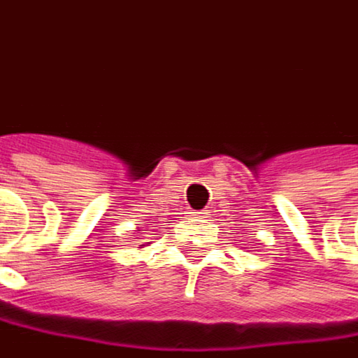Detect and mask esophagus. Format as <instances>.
Listing matches in <instances>:
<instances>
[{
  "label": "esophagus",
  "mask_w": 358,
  "mask_h": 358,
  "mask_svg": "<svg viewBox=\"0 0 358 358\" xmlns=\"http://www.w3.org/2000/svg\"><path fill=\"white\" fill-rule=\"evenodd\" d=\"M194 219H208V213L200 210V213H194Z\"/></svg>",
  "instance_id": "obj_1"
}]
</instances>
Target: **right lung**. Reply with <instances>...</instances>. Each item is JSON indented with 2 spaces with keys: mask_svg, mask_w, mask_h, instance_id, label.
<instances>
[{
  "mask_svg": "<svg viewBox=\"0 0 358 358\" xmlns=\"http://www.w3.org/2000/svg\"><path fill=\"white\" fill-rule=\"evenodd\" d=\"M141 247H145V245H141Z\"/></svg>",
  "mask_w": 358,
  "mask_h": 358,
  "instance_id": "right-lung-1",
  "label": "right lung"
}]
</instances>
